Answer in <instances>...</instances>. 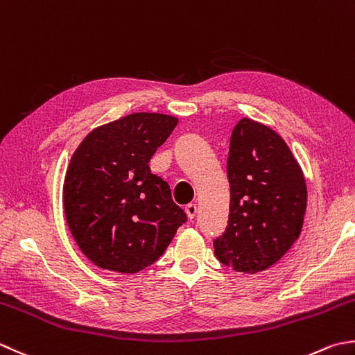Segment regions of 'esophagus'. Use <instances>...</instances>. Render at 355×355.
Returning <instances> with one entry per match:
<instances>
[{"instance_id":"obj_1","label":"esophagus","mask_w":355,"mask_h":355,"mask_svg":"<svg viewBox=\"0 0 355 355\" xmlns=\"http://www.w3.org/2000/svg\"><path fill=\"white\" fill-rule=\"evenodd\" d=\"M186 214H187V217H189L191 220H193L196 218V215H197V205H187L186 206Z\"/></svg>"}]
</instances>
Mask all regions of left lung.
Wrapping results in <instances>:
<instances>
[{"mask_svg":"<svg viewBox=\"0 0 355 355\" xmlns=\"http://www.w3.org/2000/svg\"><path fill=\"white\" fill-rule=\"evenodd\" d=\"M229 220L214 251L237 272L269 269L302 232L308 191L300 164L283 138L251 118L235 124L229 143Z\"/></svg>","mask_w":355,"mask_h":355,"instance_id":"obj_1","label":"left lung"}]
</instances>
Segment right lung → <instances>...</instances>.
Instances as JSON below:
<instances>
[{"instance_id": "obj_1", "label": "right lung", "mask_w": 355, "mask_h": 355, "mask_svg": "<svg viewBox=\"0 0 355 355\" xmlns=\"http://www.w3.org/2000/svg\"><path fill=\"white\" fill-rule=\"evenodd\" d=\"M177 123L172 115L130 114L89 132L73 152L62 207L73 240L95 266L140 272L187 220L148 164Z\"/></svg>"}]
</instances>
